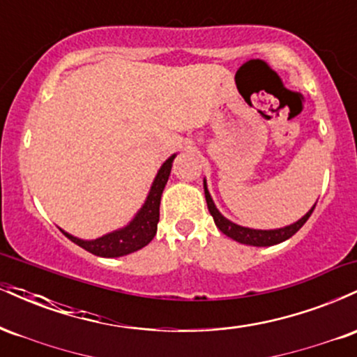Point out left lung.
Wrapping results in <instances>:
<instances>
[{"instance_id":"8db88e82","label":"left lung","mask_w":357,"mask_h":357,"mask_svg":"<svg viewBox=\"0 0 357 357\" xmlns=\"http://www.w3.org/2000/svg\"><path fill=\"white\" fill-rule=\"evenodd\" d=\"M204 186V198H206V204L208 210H210L213 220H215V225L220 228L221 233H225L227 236H230L238 243H245V245H253V247H272V245L282 243V241L289 240L290 236L296 235V233L304 227V223L309 220V216L312 215L315 204L310 208L309 211L302 216L301 220L296 221V223L289 225V227L278 228V230H253V228H247V227H240V225L233 223V221L225 218L221 213L216 210L215 203H213L210 191L206 188V181H203Z\"/></svg>"}]
</instances>
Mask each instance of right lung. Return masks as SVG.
Wrapping results in <instances>:
<instances>
[{"label":"right lung","mask_w":357,"mask_h":357,"mask_svg":"<svg viewBox=\"0 0 357 357\" xmlns=\"http://www.w3.org/2000/svg\"><path fill=\"white\" fill-rule=\"evenodd\" d=\"M174 158L176 154L171 155L169 159H166L165 165H162L161 169L158 171L144 204H142L141 210L137 211V215L134 216V220L130 221L127 227L112 233H107V235L96 240H80L77 238V236L70 235V233L63 230L60 231L63 233L68 240H72L73 243L79 245V247L87 250V252L93 253V255L97 257H122L146 247V245L154 238L155 231H158L161 195L162 191H165L167 179H169L171 166H173Z\"/></svg>","instance_id":"obj_1"}]
</instances>
